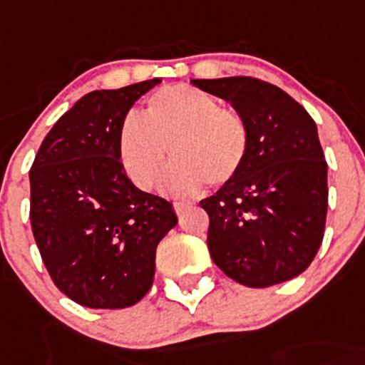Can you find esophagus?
<instances>
[{
	"label": "esophagus",
	"mask_w": 365,
	"mask_h": 365,
	"mask_svg": "<svg viewBox=\"0 0 365 365\" xmlns=\"http://www.w3.org/2000/svg\"><path fill=\"white\" fill-rule=\"evenodd\" d=\"M173 207H175L176 214H182L183 210H185L187 207H189V202H175V203H173Z\"/></svg>",
	"instance_id": "obj_1"
}]
</instances>
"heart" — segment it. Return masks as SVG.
Here are the masks:
<instances>
[{
    "instance_id": "b5f03b06",
    "label": "heart",
    "mask_w": 365,
    "mask_h": 365,
    "mask_svg": "<svg viewBox=\"0 0 365 365\" xmlns=\"http://www.w3.org/2000/svg\"><path fill=\"white\" fill-rule=\"evenodd\" d=\"M176 156L167 189L189 192L203 182L225 185L243 169L250 131L236 110L223 108L200 88L175 84L153 93L142 115H128L118 135L122 165L136 185L151 189Z\"/></svg>"
}]
</instances>
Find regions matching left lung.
Listing matches in <instances>:
<instances>
[{
	"instance_id": "8db88e82",
	"label": "left lung",
	"mask_w": 365,
	"mask_h": 365,
	"mask_svg": "<svg viewBox=\"0 0 365 365\" xmlns=\"http://www.w3.org/2000/svg\"><path fill=\"white\" fill-rule=\"evenodd\" d=\"M245 118L250 149L243 169L210 198L214 263L248 288L290 281L312 264L324 237L328 163L308 111L281 88L255 77L194 79Z\"/></svg>"
}]
</instances>
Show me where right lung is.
<instances>
[{
  "label": "right lung",
  "mask_w": 365,
  "mask_h": 365,
  "mask_svg": "<svg viewBox=\"0 0 365 365\" xmlns=\"http://www.w3.org/2000/svg\"><path fill=\"white\" fill-rule=\"evenodd\" d=\"M160 79L84 95L53 124L30 169V225L53 284L77 304H136L155 277L156 247L176 225L167 200L136 189L118 135Z\"/></svg>",
  "instance_id": "1"
}]
</instances>
